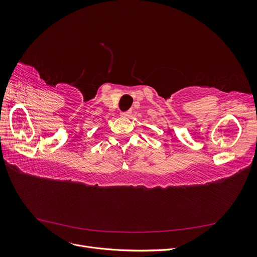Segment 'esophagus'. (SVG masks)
<instances>
[{
  "mask_svg": "<svg viewBox=\"0 0 257 257\" xmlns=\"http://www.w3.org/2000/svg\"><path fill=\"white\" fill-rule=\"evenodd\" d=\"M131 114V111H124V112H121V116H124V118H126V116H128Z\"/></svg>",
  "mask_w": 257,
  "mask_h": 257,
  "instance_id": "1",
  "label": "esophagus"
}]
</instances>
